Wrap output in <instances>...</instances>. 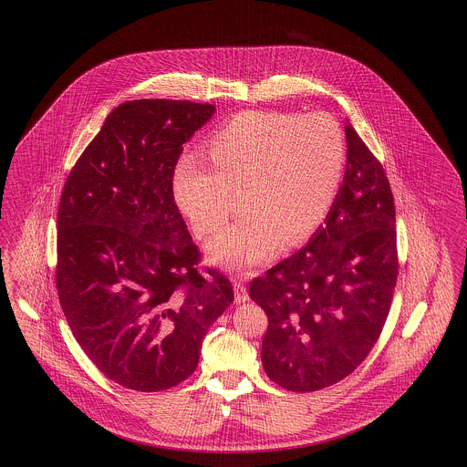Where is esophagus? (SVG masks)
Returning a JSON list of instances; mask_svg holds the SVG:
<instances>
[{
    "mask_svg": "<svg viewBox=\"0 0 467 467\" xmlns=\"http://www.w3.org/2000/svg\"><path fill=\"white\" fill-rule=\"evenodd\" d=\"M244 301H248V292H246V287H244V280L240 278V280L234 282V303L242 305Z\"/></svg>",
    "mask_w": 467,
    "mask_h": 467,
    "instance_id": "34e87169",
    "label": "esophagus"
}]
</instances>
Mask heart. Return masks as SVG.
Wrapping results in <instances>:
<instances>
[{"mask_svg": "<svg viewBox=\"0 0 467 467\" xmlns=\"http://www.w3.org/2000/svg\"><path fill=\"white\" fill-rule=\"evenodd\" d=\"M212 166L185 154L173 171V200L200 236L221 231L242 189L244 217L208 244L213 263L257 266L284 240L299 244L324 223L347 161V141L327 113L242 111L210 134Z\"/></svg>", "mask_w": 467, "mask_h": 467, "instance_id": "b5f03b06", "label": "heart"}]
</instances>
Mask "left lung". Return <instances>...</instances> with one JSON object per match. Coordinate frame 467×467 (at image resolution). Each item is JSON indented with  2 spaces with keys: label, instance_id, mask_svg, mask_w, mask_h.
<instances>
[{
  "label": "left lung",
  "instance_id": "1",
  "mask_svg": "<svg viewBox=\"0 0 467 467\" xmlns=\"http://www.w3.org/2000/svg\"><path fill=\"white\" fill-rule=\"evenodd\" d=\"M347 170L310 244L250 284L267 315L263 366L292 392L354 373L379 337L398 282L396 206L389 178L352 124Z\"/></svg>",
  "mask_w": 467,
  "mask_h": 467
}]
</instances>
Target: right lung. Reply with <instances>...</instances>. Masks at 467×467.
I'll return each mask as SVG.
<instances>
[{"label": "right lung", "mask_w": 467, "mask_h": 467, "mask_svg": "<svg viewBox=\"0 0 467 467\" xmlns=\"http://www.w3.org/2000/svg\"><path fill=\"white\" fill-rule=\"evenodd\" d=\"M215 107L119 105L69 171L57 210L56 287L67 326L115 383L161 392L191 377L202 337L234 301L208 269L173 200L182 145Z\"/></svg>", "instance_id": "right-lung-1"}]
</instances>
